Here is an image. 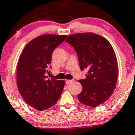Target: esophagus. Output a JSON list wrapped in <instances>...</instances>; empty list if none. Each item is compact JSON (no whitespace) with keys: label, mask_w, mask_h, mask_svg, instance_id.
<instances>
[{"label":"esophagus","mask_w":135,"mask_h":135,"mask_svg":"<svg viewBox=\"0 0 135 135\" xmlns=\"http://www.w3.org/2000/svg\"><path fill=\"white\" fill-rule=\"evenodd\" d=\"M72 82H73V80H68L66 81V84L67 85L70 84L71 83H72Z\"/></svg>","instance_id":"1"}]
</instances>
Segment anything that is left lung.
Segmentation results:
<instances>
[{
    "mask_svg": "<svg viewBox=\"0 0 135 135\" xmlns=\"http://www.w3.org/2000/svg\"><path fill=\"white\" fill-rule=\"evenodd\" d=\"M66 41L74 48L85 79L79 80L82 91L78 95L81 103L96 107L112 94L118 77V66L112 46L105 38L94 33L69 36Z\"/></svg>",
    "mask_w": 135,
    "mask_h": 135,
    "instance_id": "left-lung-1",
    "label": "left lung"
}]
</instances>
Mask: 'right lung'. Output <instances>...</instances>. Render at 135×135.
Masks as SVG:
<instances>
[{
    "label": "right lung",
    "mask_w": 135,
    "mask_h": 135,
    "mask_svg": "<svg viewBox=\"0 0 135 135\" xmlns=\"http://www.w3.org/2000/svg\"><path fill=\"white\" fill-rule=\"evenodd\" d=\"M67 37L66 35L46 34L31 41L20 57L16 80L18 90L24 100L33 108L43 111L59 100L65 82L47 79L51 69L52 53Z\"/></svg>",
    "instance_id": "add662e5"
}]
</instances>
